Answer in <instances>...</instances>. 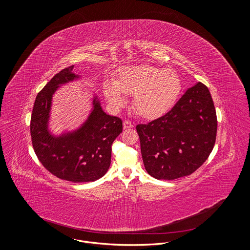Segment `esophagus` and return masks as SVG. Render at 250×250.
Here are the masks:
<instances>
[{"instance_id":"1","label":"esophagus","mask_w":250,"mask_h":250,"mask_svg":"<svg viewBox=\"0 0 250 250\" xmlns=\"http://www.w3.org/2000/svg\"><path fill=\"white\" fill-rule=\"evenodd\" d=\"M123 126H124L125 129H129V128H133V127H134L133 124H132L131 122H129V121H124Z\"/></svg>"}]
</instances>
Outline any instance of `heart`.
Instances as JSON below:
<instances>
[{"instance_id": "1", "label": "heart", "mask_w": 250, "mask_h": 250, "mask_svg": "<svg viewBox=\"0 0 250 250\" xmlns=\"http://www.w3.org/2000/svg\"><path fill=\"white\" fill-rule=\"evenodd\" d=\"M182 84L177 72L150 64L125 66L118 70L112 83L103 85V94L114 109L125 103L123 95H132V105L146 119L166 113L177 100Z\"/></svg>"}]
</instances>
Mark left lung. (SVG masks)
I'll use <instances>...</instances> for the list:
<instances>
[{"label":"left lung","mask_w":250,"mask_h":250,"mask_svg":"<svg viewBox=\"0 0 250 250\" xmlns=\"http://www.w3.org/2000/svg\"><path fill=\"white\" fill-rule=\"evenodd\" d=\"M136 128L143 164L152 177L190 175L205 162L215 143L217 120L208 88L195 84L165 115Z\"/></svg>","instance_id":"obj_1"}]
</instances>
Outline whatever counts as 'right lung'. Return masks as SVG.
Segmentation results:
<instances>
[{
	"mask_svg": "<svg viewBox=\"0 0 250 250\" xmlns=\"http://www.w3.org/2000/svg\"><path fill=\"white\" fill-rule=\"evenodd\" d=\"M73 68L56 74L36 96L30 125L32 143L39 161L56 177L72 183L94 182L110 166L111 144L122 133L123 122L107 114L94 95L91 111L78 128L59 135L50 131L53 95L62 85L82 80Z\"/></svg>",
	"mask_w": 250,
	"mask_h": 250,
	"instance_id": "1",
	"label": "right lung"
}]
</instances>
